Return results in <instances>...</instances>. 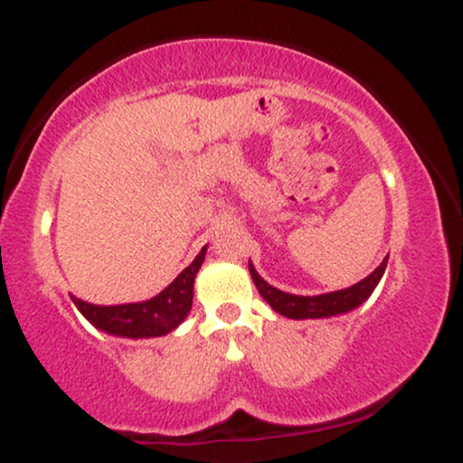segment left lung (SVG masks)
Wrapping results in <instances>:
<instances>
[{
  "label": "left lung",
  "instance_id": "1",
  "mask_svg": "<svg viewBox=\"0 0 463 463\" xmlns=\"http://www.w3.org/2000/svg\"><path fill=\"white\" fill-rule=\"evenodd\" d=\"M250 276H252L254 285H257L259 294L263 296V300L280 316L291 317V320H313V317H331V316H342L357 309L361 302L370 298V294L374 291V287L379 285V280L383 279L385 268H387V257L383 263L374 269L370 276H365L364 280H359L357 285L346 287V289L331 291V294H320V296H296L287 294V291L276 289L259 276L254 269L252 261L248 263Z\"/></svg>",
  "mask_w": 463,
  "mask_h": 463
}]
</instances>
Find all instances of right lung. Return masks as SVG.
Returning a JSON list of instances; mask_svg holds the SVG:
<instances>
[{"label": "right lung", "mask_w": 463, "mask_h": 463, "mask_svg": "<svg viewBox=\"0 0 463 463\" xmlns=\"http://www.w3.org/2000/svg\"><path fill=\"white\" fill-rule=\"evenodd\" d=\"M206 246L189 268H184L158 296L146 302H128V305L99 307L71 296L73 305L99 331L117 335V337H161L172 333L178 324L189 316L194 305V283L204 261Z\"/></svg>", "instance_id": "add662e5"}]
</instances>
